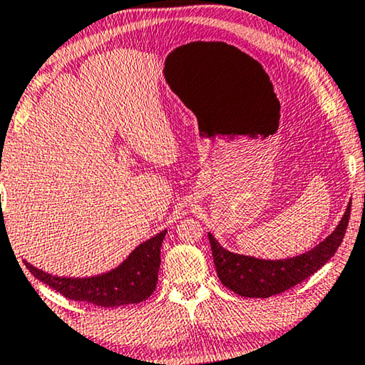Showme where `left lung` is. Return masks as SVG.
<instances>
[{
    "label": "left lung",
    "instance_id": "8db88e82",
    "mask_svg": "<svg viewBox=\"0 0 365 365\" xmlns=\"http://www.w3.org/2000/svg\"><path fill=\"white\" fill-rule=\"evenodd\" d=\"M351 203L349 202L334 232L306 253L286 259H263L233 253L223 248L215 236L208 233L220 281L243 297H269L299 284L336 255L346 235Z\"/></svg>",
    "mask_w": 365,
    "mask_h": 365
}]
</instances>
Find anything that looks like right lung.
<instances>
[{
	"instance_id": "add662e5",
	"label": "right lung",
	"mask_w": 365,
	"mask_h": 365,
	"mask_svg": "<svg viewBox=\"0 0 365 365\" xmlns=\"http://www.w3.org/2000/svg\"><path fill=\"white\" fill-rule=\"evenodd\" d=\"M165 233L167 230H163L150 240L143 241L114 269L87 278L53 276L34 268L28 261H24V264L34 278L73 301L91 302L101 307L137 304L155 291L160 268V246Z\"/></svg>"
}]
</instances>
